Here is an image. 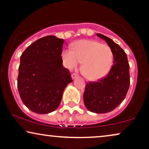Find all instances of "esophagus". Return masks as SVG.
Listing matches in <instances>:
<instances>
[{
    "label": "esophagus",
    "mask_w": 149,
    "mask_h": 149,
    "mask_svg": "<svg viewBox=\"0 0 149 149\" xmlns=\"http://www.w3.org/2000/svg\"><path fill=\"white\" fill-rule=\"evenodd\" d=\"M78 77V74H76V73H73V74H72V78L74 79H75L76 78V77Z\"/></svg>",
    "instance_id": "obj_1"
}]
</instances>
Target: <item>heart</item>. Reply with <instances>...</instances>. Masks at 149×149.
Segmentation results:
<instances>
[{"label": "heart", "instance_id": "b5f03b06", "mask_svg": "<svg viewBox=\"0 0 149 149\" xmlns=\"http://www.w3.org/2000/svg\"><path fill=\"white\" fill-rule=\"evenodd\" d=\"M71 49L62 53V60L67 68L72 70L83 62L81 72L89 80H97L111 70L113 55L109 46L93 40H80L71 45Z\"/></svg>", "mask_w": 149, "mask_h": 149}]
</instances>
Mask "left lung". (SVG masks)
<instances>
[{
  "label": "left lung",
  "mask_w": 149,
  "mask_h": 149,
  "mask_svg": "<svg viewBox=\"0 0 149 149\" xmlns=\"http://www.w3.org/2000/svg\"><path fill=\"white\" fill-rule=\"evenodd\" d=\"M111 47L113 63L107 76L87 82L83 99L85 107L95 113H107L116 109L125 99L130 84V65L123 49L113 40L96 34Z\"/></svg>",
  "instance_id": "1"
}]
</instances>
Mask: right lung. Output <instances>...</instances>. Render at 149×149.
Listing matches in <instances>:
<instances>
[{
  "mask_svg": "<svg viewBox=\"0 0 149 149\" xmlns=\"http://www.w3.org/2000/svg\"><path fill=\"white\" fill-rule=\"evenodd\" d=\"M64 40L47 36L36 40L22 54L17 88L22 102L30 111L47 114L60 105L63 92L72 81L62 65Z\"/></svg>",
  "mask_w": 149,
  "mask_h": 149,
  "instance_id": "add662e5",
  "label": "right lung"
}]
</instances>
